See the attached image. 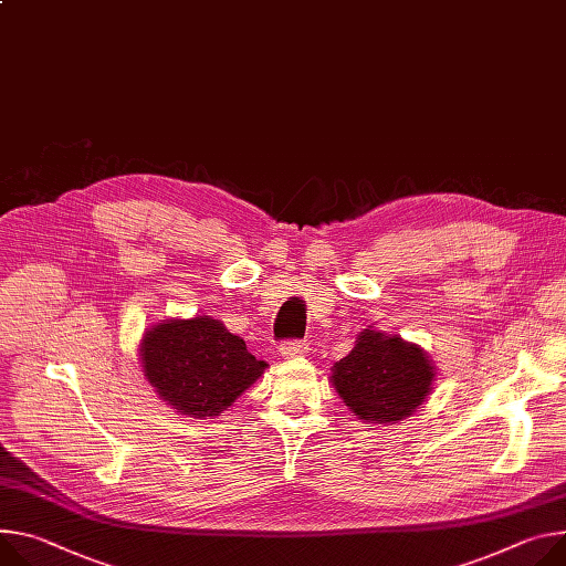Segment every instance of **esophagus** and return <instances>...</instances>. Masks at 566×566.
Returning a JSON list of instances; mask_svg holds the SVG:
<instances>
[{
    "mask_svg": "<svg viewBox=\"0 0 566 566\" xmlns=\"http://www.w3.org/2000/svg\"><path fill=\"white\" fill-rule=\"evenodd\" d=\"M306 343H302V340H286V343H282L280 345V354L284 356V358H297V356H304L306 354Z\"/></svg>",
    "mask_w": 566,
    "mask_h": 566,
    "instance_id": "esophagus-1",
    "label": "esophagus"
}]
</instances>
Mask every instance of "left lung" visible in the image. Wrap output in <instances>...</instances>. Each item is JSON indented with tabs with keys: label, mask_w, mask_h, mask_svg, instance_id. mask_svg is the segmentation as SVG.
<instances>
[{
	"label": "left lung",
	"mask_w": 566,
	"mask_h": 566,
	"mask_svg": "<svg viewBox=\"0 0 566 566\" xmlns=\"http://www.w3.org/2000/svg\"><path fill=\"white\" fill-rule=\"evenodd\" d=\"M329 381L358 420L386 427L403 422L427 401L436 366L420 345L368 327L334 364Z\"/></svg>",
	"instance_id": "left-lung-1"
}]
</instances>
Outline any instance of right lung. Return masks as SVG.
Masks as SVG:
<instances>
[{
  "label": "right lung",
  "mask_w": 566,
  "mask_h": 566,
  "mask_svg": "<svg viewBox=\"0 0 566 566\" xmlns=\"http://www.w3.org/2000/svg\"><path fill=\"white\" fill-rule=\"evenodd\" d=\"M142 373L178 416L217 418L269 368L219 318H167L144 332Z\"/></svg>",
  "instance_id": "add662e5"
}]
</instances>
